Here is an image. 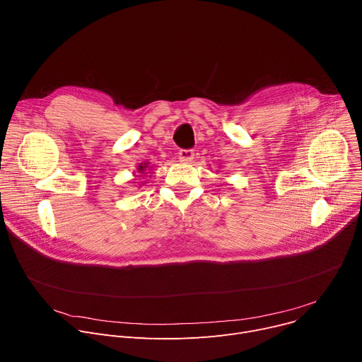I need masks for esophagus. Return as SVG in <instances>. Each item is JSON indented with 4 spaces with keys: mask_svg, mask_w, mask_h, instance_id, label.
I'll list each match as a JSON object with an SVG mask.
<instances>
[{
    "mask_svg": "<svg viewBox=\"0 0 362 362\" xmlns=\"http://www.w3.org/2000/svg\"><path fill=\"white\" fill-rule=\"evenodd\" d=\"M178 159L182 163H189L194 159V151L192 149H181L178 152Z\"/></svg>",
    "mask_w": 362,
    "mask_h": 362,
    "instance_id": "esophagus-1",
    "label": "esophagus"
}]
</instances>
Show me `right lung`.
<instances>
[{"label": "right lung", "mask_w": 362, "mask_h": 362, "mask_svg": "<svg viewBox=\"0 0 362 362\" xmlns=\"http://www.w3.org/2000/svg\"><path fill=\"white\" fill-rule=\"evenodd\" d=\"M149 171H152V166H149V162H142L141 165L137 166V174H141V175H136V177H145ZM149 177H152V175H149Z\"/></svg>", "instance_id": "obj_1"}]
</instances>
